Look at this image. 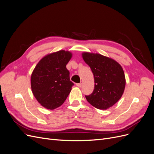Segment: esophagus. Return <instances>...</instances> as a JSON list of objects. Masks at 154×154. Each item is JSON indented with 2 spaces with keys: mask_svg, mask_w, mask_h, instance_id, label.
I'll use <instances>...</instances> for the list:
<instances>
[{
  "mask_svg": "<svg viewBox=\"0 0 154 154\" xmlns=\"http://www.w3.org/2000/svg\"><path fill=\"white\" fill-rule=\"evenodd\" d=\"M76 86L78 87H82V83H76Z\"/></svg>",
  "mask_w": 154,
  "mask_h": 154,
  "instance_id": "34e87169",
  "label": "esophagus"
}]
</instances>
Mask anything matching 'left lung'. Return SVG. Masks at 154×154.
<instances>
[{
	"label": "left lung",
	"instance_id": "left-lung-1",
	"mask_svg": "<svg viewBox=\"0 0 154 154\" xmlns=\"http://www.w3.org/2000/svg\"><path fill=\"white\" fill-rule=\"evenodd\" d=\"M85 62L91 69L94 78V89L85 96L87 101L95 108L106 110L122 97L125 87L122 67L114 60L100 54L82 53Z\"/></svg>",
	"mask_w": 154,
	"mask_h": 154
}]
</instances>
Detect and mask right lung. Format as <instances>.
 <instances>
[{
  "label": "right lung",
  "mask_w": 154,
  "mask_h": 154,
  "mask_svg": "<svg viewBox=\"0 0 154 154\" xmlns=\"http://www.w3.org/2000/svg\"><path fill=\"white\" fill-rule=\"evenodd\" d=\"M71 57L72 53L64 50L48 54L32 71V94L45 109L53 110L61 106L71 92L74 83L70 80L66 65Z\"/></svg>",
  "instance_id": "add662e5"
}]
</instances>
